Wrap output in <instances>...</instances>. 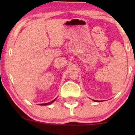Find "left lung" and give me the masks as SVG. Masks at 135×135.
Masks as SVG:
<instances>
[{"label":"left lung","instance_id":"obj_1","mask_svg":"<svg viewBox=\"0 0 135 135\" xmlns=\"http://www.w3.org/2000/svg\"><path fill=\"white\" fill-rule=\"evenodd\" d=\"M94 101H95V102H98V101H97V100H94Z\"/></svg>","mask_w":135,"mask_h":135}]
</instances>
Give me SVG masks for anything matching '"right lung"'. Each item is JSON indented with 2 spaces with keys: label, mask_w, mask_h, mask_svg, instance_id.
I'll use <instances>...</instances> for the list:
<instances>
[{
  "label": "right lung",
  "mask_w": 135,
  "mask_h": 135,
  "mask_svg": "<svg viewBox=\"0 0 135 135\" xmlns=\"http://www.w3.org/2000/svg\"><path fill=\"white\" fill-rule=\"evenodd\" d=\"M56 99H55L54 100H53V101H51V102H49V103H45V104H40L39 105H42V106H45V105H49V104H51V103H52L53 101H55V100H56Z\"/></svg>",
  "instance_id": "1"
}]
</instances>
